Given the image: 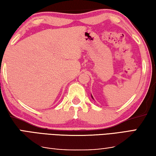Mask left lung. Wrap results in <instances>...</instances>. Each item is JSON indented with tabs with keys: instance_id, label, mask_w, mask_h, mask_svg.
Listing matches in <instances>:
<instances>
[{
	"instance_id": "8db88e82",
	"label": "left lung",
	"mask_w": 156,
	"mask_h": 156,
	"mask_svg": "<svg viewBox=\"0 0 156 156\" xmlns=\"http://www.w3.org/2000/svg\"><path fill=\"white\" fill-rule=\"evenodd\" d=\"M91 98H92V99H94V98H93V95H91Z\"/></svg>"
}]
</instances>
